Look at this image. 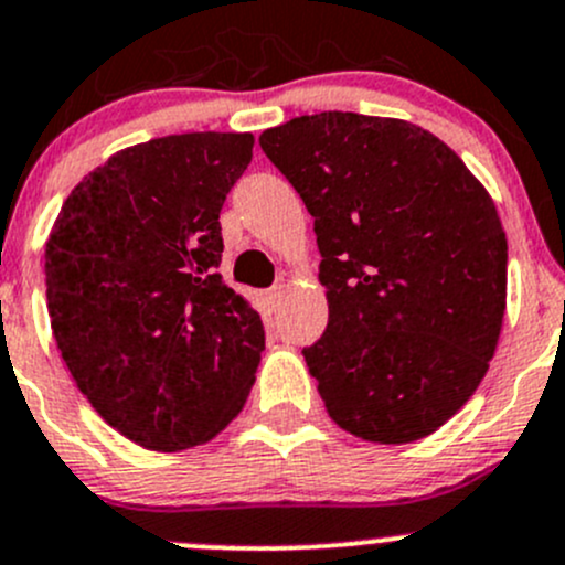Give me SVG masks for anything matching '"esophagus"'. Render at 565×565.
<instances>
[{"label":"esophagus","mask_w":565,"mask_h":565,"mask_svg":"<svg viewBox=\"0 0 565 565\" xmlns=\"http://www.w3.org/2000/svg\"><path fill=\"white\" fill-rule=\"evenodd\" d=\"M281 298H284V287H273V289H267V292H265V303H267V309L276 311L278 306H281Z\"/></svg>","instance_id":"1"}]
</instances>
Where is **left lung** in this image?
Instances as JSON below:
<instances>
[{
    "label": "left lung",
    "instance_id": "left-lung-1",
    "mask_svg": "<svg viewBox=\"0 0 565 565\" xmlns=\"http://www.w3.org/2000/svg\"><path fill=\"white\" fill-rule=\"evenodd\" d=\"M259 145L315 215L328 328L303 358L328 415L385 446L437 431L503 328L509 243L492 196L404 119L322 111Z\"/></svg>",
    "mask_w": 565,
    "mask_h": 565
}]
</instances>
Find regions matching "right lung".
Returning a JSON list of instances; mask_svg holds the SVG:
<instances>
[{"instance_id": "1", "label": "right lung", "mask_w": 565, "mask_h": 565, "mask_svg": "<svg viewBox=\"0 0 565 565\" xmlns=\"http://www.w3.org/2000/svg\"><path fill=\"white\" fill-rule=\"evenodd\" d=\"M250 134H177L125 147L62 204L45 300L67 372L95 413L150 451L213 440L246 404L265 350L226 287L218 215Z\"/></svg>"}]
</instances>
